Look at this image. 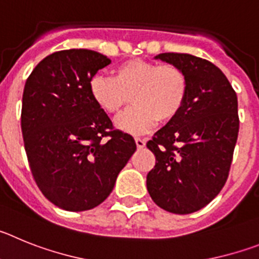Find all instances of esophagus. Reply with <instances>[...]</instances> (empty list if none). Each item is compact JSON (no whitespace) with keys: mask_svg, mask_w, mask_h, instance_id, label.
Masks as SVG:
<instances>
[{"mask_svg":"<svg viewBox=\"0 0 259 259\" xmlns=\"http://www.w3.org/2000/svg\"><path fill=\"white\" fill-rule=\"evenodd\" d=\"M135 141H136V145H137V148H144V146H145V144H146V140L145 139H141V137H136V139H135Z\"/></svg>","mask_w":259,"mask_h":259,"instance_id":"34e87169","label":"esophagus"}]
</instances>
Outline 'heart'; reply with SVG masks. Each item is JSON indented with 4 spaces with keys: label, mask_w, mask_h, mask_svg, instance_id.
Returning a JSON list of instances; mask_svg holds the SVG:
<instances>
[{
    "label": "heart",
    "mask_w": 259,
    "mask_h": 259,
    "mask_svg": "<svg viewBox=\"0 0 259 259\" xmlns=\"http://www.w3.org/2000/svg\"><path fill=\"white\" fill-rule=\"evenodd\" d=\"M188 77L179 66L134 58L113 70V77L97 74L89 81L93 101L102 111L115 115L132 98L134 106L116 119L118 128L145 134L157 122L172 120L188 96Z\"/></svg>",
    "instance_id": "heart-1"
}]
</instances>
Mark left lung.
<instances>
[{
  "label": "left lung",
  "instance_id": "obj_1",
  "mask_svg": "<svg viewBox=\"0 0 259 259\" xmlns=\"http://www.w3.org/2000/svg\"><path fill=\"white\" fill-rule=\"evenodd\" d=\"M155 58L183 68L189 87L180 113L146 143L155 155L146 187L163 210L191 214L214 200L227 182L239 135L237 96L206 59L184 53Z\"/></svg>",
  "mask_w": 259,
  "mask_h": 259
}]
</instances>
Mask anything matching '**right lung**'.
<instances>
[{
  "mask_svg": "<svg viewBox=\"0 0 259 259\" xmlns=\"http://www.w3.org/2000/svg\"><path fill=\"white\" fill-rule=\"evenodd\" d=\"M88 49L59 50L33 68L23 91L22 124L32 176L45 197L68 211L104 202L136 150L93 101L89 81L110 65Z\"/></svg>",
  "mask_w": 259,
  "mask_h": 259,
  "instance_id": "obj_1",
  "label": "right lung"
}]
</instances>
